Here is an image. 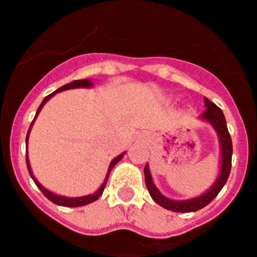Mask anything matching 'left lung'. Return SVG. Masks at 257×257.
Here are the masks:
<instances>
[{"instance_id":"1","label":"left lung","mask_w":257,"mask_h":257,"mask_svg":"<svg viewBox=\"0 0 257 257\" xmlns=\"http://www.w3.org/2000/svg\"><path fill=\"white\" fill-rule=\"evenodd\" d=\"M205 106L206 110L199 115L201 119L208 122L213 127V130L216 131L219 136L220 143V172L217 175L216 180L210 187V189L202 193L201 196H197L194 198L183 199V201H176V199H170L158 190V188L154 185L153 179H152L149 166L144 167L145 175V184L149 190V194L153 198L156 203L162 206L166 210H171L174 212H194L205 206H207L211 201L220 193L222 187L225 185L226 180L229 178L231 169V154H233V145H231L230 135H229L228 127H226L225 117L221 109L215 103L210 101L207 97H205Z\"/></svg>"}]
</instances>
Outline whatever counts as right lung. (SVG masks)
Instances as JSON below:
<instances>
[{
    "instance_id": "right-lung-1",
    "label": "right lung",
    "mask_w": 257,
    "mask_h": 257,
    "mask_svg": "<svg viewBox=\"0 0 257 257\" xmlns=\"http://www.w3.org/2000/svg\"><path fill=\"white\" fill-rule=\"evenodd\" d=\"M92 85L94 83L91 82V79H77V81H72L70 83H67V85L61 86L60 88H58L56 91H54L52 94L47 95L46 97L44 99V101L41 103V105L38 106L37 112H36V115H35V119L32 121L31 126H29V130H28V134H27V139H26V145H27V167H28V171H29V175H31V178L33 179V181L36 183V185L38 187V189L41 190V192L44 193L45 197H46L47 199H50V201L52 202V203H55V205L58 206H64V207H79V206H85V205H88V203H91V202H95L96 201L99 197L103 194L104 192V188H105L106 185V181H108V178H109V174H110V171H112V169L114 167L115 165H117L119 161H121L122 157L124 156V153H121L119 156H117L115 158H113V161L110 162V165H109L108 167V171H106V176L105 179H104L103 184L100 185V188L96 190V192L94 193V194H88V196H83V197H76V198H70V197H64V196H59V194H55V193L50 192L49 189H46V188L42 185V184L40 183V181L37 180V179L35 178V175H33V172H32V169H31V165H29V160H28V139H29V133H31L32 130V126H33V123H35L36 118H37V115L40 114L41 109L44 108L45 104L47 103V100H50L52 96L55 94H58V92H61V91H65V90H70V88H90L92 87Z\"/></svg>"
}]
</instances>
